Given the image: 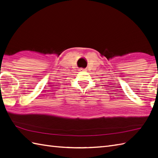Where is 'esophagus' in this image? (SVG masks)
<instances>
[{
	"label": "esophagus",
	"instance_id": "1",
	"mask_svg": "<svg viewBox=\"0 0 158 158\" xmlns=\"http://www.w3.org/2000/svg\"><path fill=\"white\" fill-rule=\"evenodd\" d=\"M81 70H83V69H81Z\"/></svg>",
	"mask_w": 158,
	"mask_h": 158
}]
</instances>
